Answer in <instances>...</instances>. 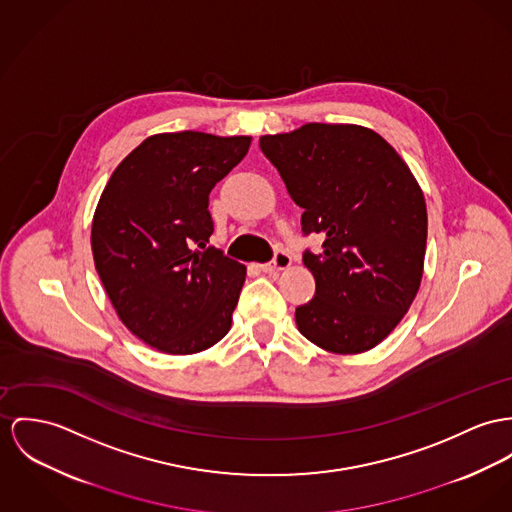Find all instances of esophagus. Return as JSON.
<instances>
[{
	"label": "esophagus",
	"mask_w": 512,
	"mask_h": 512,
	"mask_svg": "<svg viewBox=\"0 0 512 512\" xmlns=\"http://www.w3.org/2000/svg\"><path fill=\"white\" fill-rule=\"evenodd\" d=\"M290 263H292L290 255H288V253H284V251H278V253L275 255V259H273L271 263H265V265H261V271H263V273H275V271H284V269H288V267H290Z\"/></svg>",
	"instance_id": "obj_1"
}]
</instances>
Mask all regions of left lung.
Returning a JSON list of instances; mask_svg holds the SVG:
<instances>
[{
    "label": "left lung",
    "mask_w": 512,
    "mask_h": 512,
    "mask_svg": "<svg viewBox=\"0 0 512 512\" xmlns=\"http://www.w3.org/2000/svg\"><path fill=\"white\" fill-rule=\"evenodd\" d=\"M292 200L304 208V253L315 296L296 308L300 333L323 351L358 354L382 343L423 278L427 204L407 163L374 130L310 122L261 136Z\"/></svg>",
    "instance_id": "1"
}]
</instances>
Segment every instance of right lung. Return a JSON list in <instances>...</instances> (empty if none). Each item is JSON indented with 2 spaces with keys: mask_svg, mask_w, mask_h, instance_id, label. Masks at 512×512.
<instances>
[{
  "mask_svg": "<svg viewBox=\"0 0 512 512\" xmlns=\"http://www.w3.org/2000/svg\"><path fill=\"white\" fill-rule=\"evenodd\" d=\"M249 136L163 132L118 163L93 214L91 249L120 321L146 345L195 354L232 327L245 265L208 245V195Z\"/></svg>",
  "mask_w": 512,
  "mask_h": 512,
  "instance_id": "right-lung-1",
  "label": "right lung"
}]
</instances>
